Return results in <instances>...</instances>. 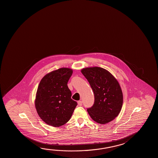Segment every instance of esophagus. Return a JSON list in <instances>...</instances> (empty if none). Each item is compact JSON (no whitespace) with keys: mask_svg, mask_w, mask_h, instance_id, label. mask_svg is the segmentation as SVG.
Listing matches in <instances>:
<instances>
[{"mask_svg":"<svg viewBox=\"0 0 158 158\" xmlns=\"http://www.w3.org/2000/svg\"><path fill=\"white\" fill-rule=\"evenodd\" d=\"M78 105L79 106H82V101H78Z\"/></svg>","mask_w":158,"mask_h":158,"instance_id":"esophagus-1","label":"esophagus"}]
</instances>
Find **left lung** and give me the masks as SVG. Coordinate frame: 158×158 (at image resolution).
I'll list each match as a JSON object with an SVG mask.
<instances>
[{
    "mask_svg": "<svg viewBox=\"0 0 158 158\" xmlns=\"http://www.w3.org/2000/svg\"><path fill=\"white\" fill-rule=\"evenodd\" d=\"M81 73L88 81L94 94V102L87 111L92 119L106 124L117 117L123 104V94L117 80L100 67L86 68Z\"/></svg>",
    "mask_w": 158,
    "mask_h": 158,
    "instance_id": "left-lung-1",
    "label": "left lung"
}]
</instances>
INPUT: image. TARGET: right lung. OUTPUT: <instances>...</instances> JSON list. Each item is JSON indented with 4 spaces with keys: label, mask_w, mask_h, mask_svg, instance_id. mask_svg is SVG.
<instances>
[{
    "label": "right lung",
    "mask_w": 158,
    "mask_h": 158,
    "mask_svg": "<svg viewBox=\"0 0 158 158\" xmlns=\"http://www.w3.org/2000/svg\"><path fill=\"white\" fill-rule=\"evenodd\" d=\"M73 70L63 68L46 74L37 90L35 107L41 119L47 124L59 127L69 121L77 105L71 98L68 82Z\"/></svg>",
    "instance_id": "add662e5"
}]
</instances>
